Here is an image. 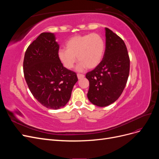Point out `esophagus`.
I'll list each match as a JSON object with an SVG mask.
<instances>
[{
    "mask_svg": "<svg viewBox=\"0 0 159 159\" xmlns=\"http://www.w3.org/2000/svg\"><path fill=\"white\" fill-rule=\"evenodd\" d=\"M77 75H78V78L79 80L83 78H84V77H85L84 74H77Z\"/></svg>",
    "mask_w": 159,
    "mask_h": 159,
    "instance_id": "34e87169",
    "label": "esophagus"
}]
</instances>
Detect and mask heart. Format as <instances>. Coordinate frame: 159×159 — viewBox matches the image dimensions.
I'll return each mask as SVG.
<instances>
[{
    "mask_svg": "<svg viewBox=\"0 0 159 159\" xmlns=\"http://www.w3.org/2000/svg\"><path fill=\"white\" fill-rule=\"evenodd\" d=\"M66 49H60L57 57L66 68L70 70L74 66L76 57L80 61L78 70L86 68L93 69L102 61L104 55L105 44L103 37L97 33L75 35L66 43Z\"/></svg>",
    "mask_w": 159,
    "mask_h": 159,
    "instance_id": "heart-1",
    "label": "heart"
}]
</instances>
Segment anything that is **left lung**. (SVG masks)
Masks as SVG:
<instances>
[{"mask_svg": "<svg viewBox=\"0 0 159 159\" xmlns=\"http://www.w3.org/2000/svg\"><path fill=\"white\" fill-rule=\"evenodd\" d=\"M105 31L103 60L85 75L89 82L88 98L99 107L107 106L121 96L130 70V59L124 41L109 28H105Z\"/></svg>", "mask_w": 159, "mask_h": 159, "instance_id": "1", "label": "left lung"}]
</instances>
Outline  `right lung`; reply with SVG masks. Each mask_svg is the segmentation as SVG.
Masks as SVG:
<instances>
[{
  "label": "right lung",
  "instance_id": "1",
  "mask_svg": "<svg viewBox=\"0 0 159 159\" xmlns=\"http://www.w3.org/2000/svg\"><path fill=\"white\" fill-rule=\"evenodd\" d=\"M60 46L53 33L43 32L28 46L23 61L25 78L34 97L51 109L64 107L78 79L57 57Z\"/></svg>",
  "mask_w": 159,
  "mask_h": 159
}]
</instances>
